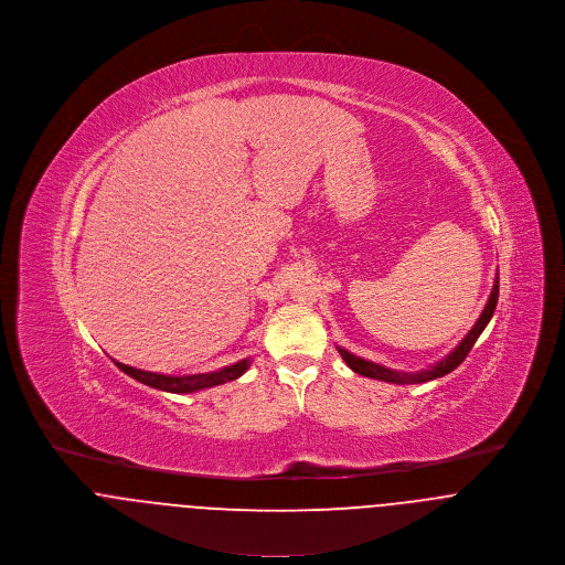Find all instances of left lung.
Instances as JSON below:
<instances>
[{"mask_svg": "<svg viewBox=\"0 0 565 565\" xmlns=\"http://www.w3.org/2000/svg\"><path fill=\"white\" fill-rule=\"evenodd\" d=\"M498 292H500V279L495 277L493 281V288H491V295H489V301L480 315V319L476 321V326L469 330V334L465 339L458 342V347H454V351L448 353L441 362L433 364L430 369H424V371H417V373H406V371H395V369H386L382 364H375L371 360H364V358H358L353 355L351 351L339 347V353L342 355V360L347 362V366L364 377H371V380H382V382H391V384H422V382H430V380H437V377H444L446 373L454 371L465 358L467 353L471 351L473 342L478 340V337L482 334V330L487 328V323L491 321L493 312H495V303H498Z\"/></svg>", "mask_w": 565, "mask_h": 565, "instance_id": "8db88e82", "label": "left lung"}]
</instances>
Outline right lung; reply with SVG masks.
<instances>
[{
    "instance_id": "add662e5",
    "label": "right lung",
    "mask_w": 565,
    "mask_h": 565,
    "mask_svg": "<svg viewBox=\"0 0 565 565\" xmlns=\"http://www.w3.org/2000/svg\"><path fill=\"white\" fill-rule=\"evenodd\" d=\"M115 364L126 375H130L132 380L146 384V386H152V388H159V391H168V393H196V391L212 388V386H218V384H225V382L239 377L250 366V360L246 358V360H239V362L225 366L221 371L196 373V375H163V373L141 371V369H135V366H128V364H121V362H115Z\"/></svg>"
}]
</instances>
